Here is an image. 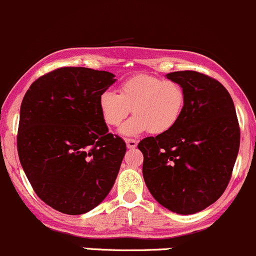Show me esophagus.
I'll use <instances>...</instances> for the list:
<instances>
[{"instance_id": "obj_1", "label": "esophagus", "mask_w": 256, "mask_h": 256, "mask_svg": "<svg viewBox=\"0 0 256 256\" xmlns=\"http://www.w3.org/2000/svg\"><path fill=\"white\" fill-rule=\"evenodd\" d=\"M126 144H127L128 149H134V148H136V146H138V142L134 140V139H127Z\"/></svg>"}]
</instances>
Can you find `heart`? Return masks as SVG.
<instances>
[{"label": "heart", "mask_w": 256, "mask_h": 256, "mask_svg": "<svg viewBox=\"0 0 256 256\" xmlns=\"http://www.w3.org/2000/svg\"><path fill=\"white\" fill-rule=\"evenodd\" d=\"M185 104V94L178 82L140 74L120 84V94L104 90L98 96L102 120L117 127L129 114H136L120 129L124 136H136L150 130L154 134L168 132L178 124Z\"/></svg>", "instance_id": "heart-1"}]
</instances>
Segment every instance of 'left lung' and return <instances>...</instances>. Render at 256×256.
Listing matches in <instances>:
<instances>
[{
	"instance_id": "left-lung-1",
	"label": "left lung",
	"mask_w": 256,
	"mask_h": 256,
	"mask_svg": "<svg viewBox=\"0 0 256 256\" xmlns=\"http://www.w3.org/2000/svg\"><path fill=\"white\" fill-rule=\"evenodd\" d=\"M185 94L178 124L138 144L143 178L162 207L194 214L214 204L230 180L240 130L224 86L197 71L166 74Z\"/></svg>"
}]
</instances>
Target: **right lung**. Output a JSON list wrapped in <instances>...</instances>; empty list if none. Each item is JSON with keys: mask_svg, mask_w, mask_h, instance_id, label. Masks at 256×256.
Returning a JSON list of instances; mask_svg holds the SVG:
<instances>
[{"mask_svg": "<svg viewBox=\"0 0 256 256\" xmlns=\"http://www.w3.org/2000/svg\"><path fill=\"white\" fill-rule=\"evenodd\" d=\"M113 74L60 68L34 81L20 104L17 149L42 201L65 214L98 206L114 185L126 143L108 133L98 96Z\"/></svg>", "mask_w": 256, "mask_h": 256, "instance_id": "add662e5", "label": "right lung"}]
</instances>
